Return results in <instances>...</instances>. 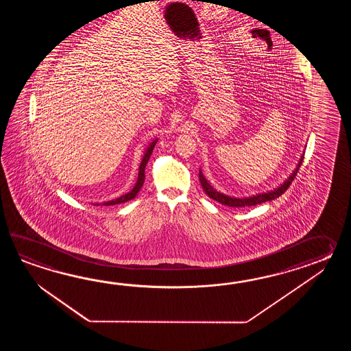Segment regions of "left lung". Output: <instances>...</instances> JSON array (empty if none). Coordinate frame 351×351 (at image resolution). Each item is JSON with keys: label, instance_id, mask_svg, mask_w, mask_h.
<instances>
[{"label": "left lung", "instance_id": "left-lung-1", "mask_svg": "<svg viewBox=\"0 0 351 351\" xmlns=\"http://www.w3.org/2000/svg\"><path fill=\"white\" fill-rule=\"evenodd\" d=\"M302 159H304V156L300 159L296 169H295L291 176L287 178V180H285L284 184H281V186L276 188V189H274V191H271V192H267V193L256 194V195L247 197V198H236V197H230V195H226V194L221 193V192H217L216 189L207 182V179L204 178L202 171H199V180H201L202 188L204 189V192L207 193L209 198L219 202V203H222L224 206H228V207H237V208H239V207H251V206L261 204V203H265V202L276 199L281 194L285 193V192L287 191V188L291 184L293 178L296 177L298 169H300V165L302 163Z\"/></svg>", "mask_w": 351, "mask_h": 351}]
</instances>
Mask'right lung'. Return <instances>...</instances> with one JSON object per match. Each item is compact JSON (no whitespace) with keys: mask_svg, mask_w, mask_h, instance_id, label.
<instances>
[{"mask_svg":"<svg viewBox=\"0 0 351 351\" xmlns=\"http://www.w3.org/2000/svg\"><path fill=\"white\" fill-rule=\"evenodd\" d=\"M158 139L156 141H153V142L150 143L149 147L147 148L145 150V153H144V157L142 159V163L139 165V173H138V180H136V183H135L134 188L129 192V193L124 194V195H121L119 198H117V199H112V201L104 202L103 204L104 206H112V204H119V203H125V202L130 201V199H133L136 197V194L138 192L141 191V188H142L143 183H144V179H145V174H144V171H145V165L148 163V160H149L150 156H152V152H153V148H154V145H156V143H157ZM99 206V204H97Z\"/></svg>","mask_w":351,"mask_h":351,"instance_id":"1","label":"right lung"}]
</instances>
